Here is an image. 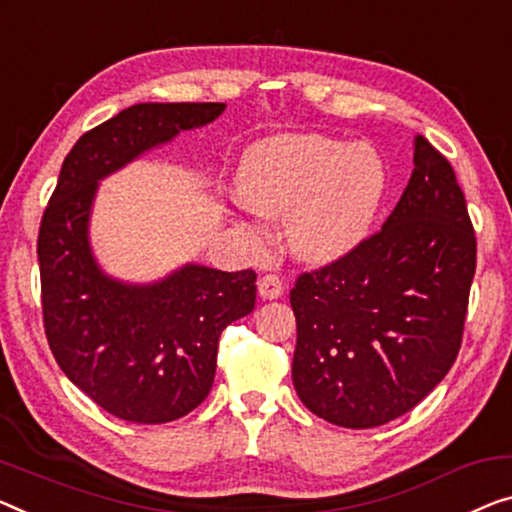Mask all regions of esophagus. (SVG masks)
<instances>
[{"label":"esophagus","mask_w":512,"mask_h":512,"mask_svg":"<svg viewBox=\"0 0 512 512\" xmlns=\"http://www.w3.org/2000/svg\"><path fill=\"white\" fill-rule=\"evenodd\" d=\"M257 289H259V296H262V299L271 301V299H280L285 285H282V278L276 276V273H266V276L259 278Z\"/></svg>","instance_id":"obj_1"}]
</instances>
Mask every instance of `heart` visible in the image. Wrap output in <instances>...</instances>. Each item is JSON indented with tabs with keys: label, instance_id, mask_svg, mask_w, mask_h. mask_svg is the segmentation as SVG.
Wrapping results in <instances>:
<instances>
[{
	"label": "heart",
	"instance_id": "b5f03b06",
	"mask_svg": "<svg viewBox=\"0 0 512 512\" xmlns=\"http://www.w3.org/2000/svg\"><path fill=\"white\" fill-rule=\"evenodd\" d=\"M386 186L375 151L322 135H282L241 160L239 193L269 216H289L287 239L305 262H331L368 230Z\"/></svg>",
	"mask_w": 512,
	"mask_h": 512
}]
</instances>
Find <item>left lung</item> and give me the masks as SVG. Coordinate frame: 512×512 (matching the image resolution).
I'll return each instance as SVG.
<instances>
[{
    "mask_svg": "<svg viewBox=\"0 0 512 512\" xmlns=\"http://www.w3.org/2000/svg\"><path fill=\"white\" fill-rule=\"evenodd\" d=\"M474 273L476 234L455 170L418 135L414 172L381 230L294 282L301 402L352 430L414 409L460 352Z\"/></svg>",
    "mask_w": 512,
    "mask_h": 512,
    "instance_id": "1",
    "label": "left lung"
}]
</instances>
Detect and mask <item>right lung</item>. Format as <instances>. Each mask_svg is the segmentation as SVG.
<instances>
[{
	"label": "right lung",
	"mask_w": 512,
	"mask_h": 512,
	"mask_svg": "<svg viewBox=\"0 0 512 512\" xmlns=\"http://www.w3.org/2000/svg\"><path fill=\"white\" fill-rule=\"evenodd\" d=\"M223 110L225 103L121 110L73 144L43 211L36 253L45 338L64 375L124 421L170 423L204 402L220 333L255 308L257 273L190 264L147 287L105 278L87 243L96 181Z\"/></svg>",
	"instance_id": "1"
}]
</instances>
